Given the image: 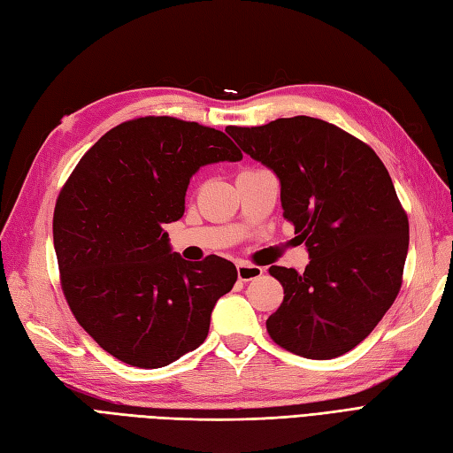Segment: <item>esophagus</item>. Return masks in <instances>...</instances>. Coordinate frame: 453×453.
Segmentation results:
<instances>
[{
	"mask_svg": "<svg viewBox=\"0 0 453 453\" xmlns=\"http://www.w3.org/2000/svg\"><path fill=\"white\" fill-rule=\"evenodd\" d=\"M236 271H238V278L242 280V282H250V280L259 278V276L265 273L261 266L243 263V261H240V263L236 265Z\"/></svg>",
	"mask_w": 453,
	"mask_h": 453,
	"instance_id": "1",
	"label": "esophagus"
}]
</instances>
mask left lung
<instances>
[{
  "label": "left lung",
  "mask_w": 453,
  "mask_h": 453,
  "mask_svg": "<svg viewBox=\"0 0 453 453\" xmlns=\"http://www.w3.org/2000/svg\"><path fill=\"white\" fill-rule=\"evenodd\" d=\"M226 133L274 171L284 217L311 257L301 274L268 268L284 301L266 332L299 357L337 358L372 334L402 286L410 225L388 171L368 144L318 118Z\"/></svg>",
  "instance_id": "1"
}]
</instances>
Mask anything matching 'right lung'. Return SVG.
I'll use <instances>...</instances> for the list:
<instances>
[{
	"label": "right lung",
	"instance_id": "obj_1",
	"mask_svg": "<svg viewBox=\"0 0 453 453\" xmlns=\"http://www.w3.org/2000/svg\"><path fill=\"white\" fill-rule=\"evenodd\" d=\"M238 160L223 131L146 116L104 133L72 171L53 215L60 286L80 326L114 358L162 368L205 341L236 266L217 255L185 261L164 225L185 213L202 165Z\"/></svg>",
	"mask_w": 453,
	"mask_h": 453
}]
</instances>
